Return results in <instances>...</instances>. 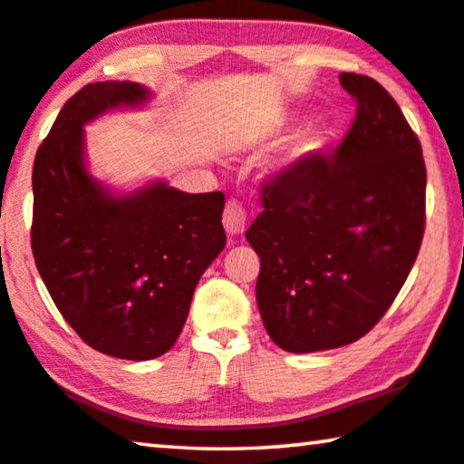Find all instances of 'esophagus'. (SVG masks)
I'll return each instance as SVG.
<instances>
[{
    "label": "esophagus",
    "instance_id": "1",
    "mask_svg": "<svg viewBox=\"0 0 464 464\" xmlns=\"http://www.w3.org/2000/svg\"><path fill=\"white\" fill-rule=\"evenodd\" d=\"M246 223H247V217H246V208L241 206V202H237V200L227 202L225 212H223L225 231L229 235H239V233H244Z\"/></svg>",
    "mask_w": 464,
    "mask_h": 464
}]
</instances>
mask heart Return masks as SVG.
I'll return each mask as SVG.
<instances>
[{
  "label": "heart",
  "instance_id": "b5f03b06",
  "mask_svg": "<svg viewBox=\"0 0 464 464\" xmlns=\"http://www.w3.org/2000/svg\"><path fill=\"white\" fill-rule=\"evenodd\" d=\"M281 123H285V121H281ZM312 149H314V136L304 134L297 140V146H295V150H293V154H295V157H301V154L310 152Z\"/></svg>",
  "mask_w": 464,
  "mask_h": 464
}]
</instances>
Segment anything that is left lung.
<instances>
[{
	"mask_svg": "<svg viewBox=\"0 0 464 464\" xmlns=\"http://www.w3.org/2000/svg\"><path fill=\"white\" fill-rule=\"evenodd\" d=\"M357 102L336 150L312 152L262 186L246 233L268 336L289 353L355 343L378 324L417 260L425 231L421 144L376 80L341 73Z\"/></svg>",
	"mask_w": 464,
	"mask_h": 464,
	"instance_id": "obj_1",
	"label": "left lung"
}]
</instances>
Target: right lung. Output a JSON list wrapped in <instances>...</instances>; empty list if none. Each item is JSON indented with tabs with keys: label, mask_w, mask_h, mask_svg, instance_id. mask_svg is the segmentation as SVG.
<instances>
[{
	"label": "right lung",
	"mask_w": 464,
	"mask_h": 464,
	"mask_svg": "<svg viewBox=\"0 0 464 464\" xmlns=\"http://www.w3.org/2000/svg\"><path fill=\"white\" fill-rule=\"evenodd\" d=\"M150 92L94 82L65 102L33 167L34 264L65 322L94 351L146 362L173 347L198 281L223 252V192L154 181L113 196L86 171L82 126Z\"/></svg>",
	"instance_id": "1"
}]
</instances>
